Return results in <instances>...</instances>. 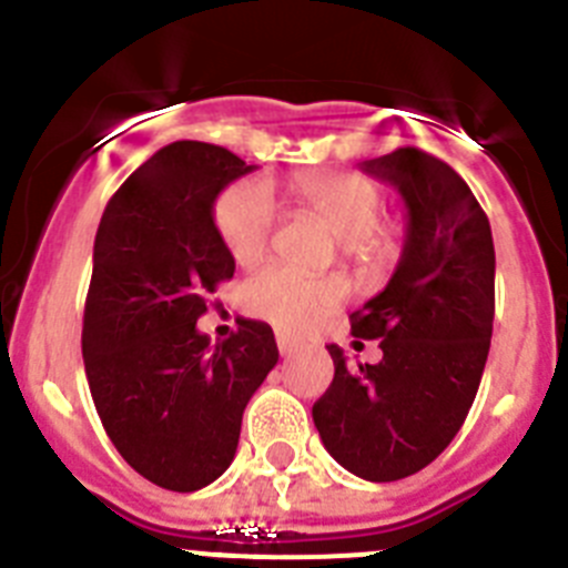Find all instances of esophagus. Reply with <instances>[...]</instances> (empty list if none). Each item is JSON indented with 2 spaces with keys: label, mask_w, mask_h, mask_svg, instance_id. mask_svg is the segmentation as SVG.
<instances>
[{
  "label": "esophagus",
  "mask_w": 568,
  "mask_h": 568,
  "mask_svg": "<svg viewBox=\"0 0 568 568\" xmlns=\"http://www.w3.org/2000/svg\"><path fill=\"white\" fill-rule=\"evenodd\" d=\"M275 344H278L281 355H293L298 349V341L290 338L287 333H275Z\"/></svg>",
  "instance_id": "34e87169"
}]
</instances>
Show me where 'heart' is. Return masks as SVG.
Here are the masks:
<instances>
[{"instance_id":"heart-1","label":"heart","mask_w":568,"mask_h":568,"mask_svg":"<svg viewBox=\"0 0 568 568\" xmlns=\"http://www.w3.org/2000/svg\"><path fill=\"white\" fill-rule=\"evenodd\" d=\"M295 202L327 224L346 258L361 267H378L395 255V230L381 222L384 195L366 175L298 173L290 179ZM215 230L239 264H255L267 253L278 222V202L264 179L233 182L215 202ZM344 281L329 275H301L287 267H267L244 284V310L275 324L284 333L315 327L344 301Z\"/></svg>"}]
</instances>
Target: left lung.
<instances>
[{
    "label": "left lung",
    "instance_id": "1",
    "mask_svg": "<svg viewBox=\"0 0 568 568\" xmlns=\"http://www.w3.org/2000/svg\"><path fill=\"white\" fill-rule=\"evenodd\" d=\"M364 170L398 187L409 219L389 284L349 315L355 338H378L384 358L349 366L329 344L335 375L313 420L344 469L389 484L433 464L478 395L495 318V244L469 184L435 155L398 148Z\"/></svg>",
    "mask_w": 568,
    "mask_h": 568
}]
</instances>
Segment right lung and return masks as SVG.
<instances>
[{"mask_svg": "<svg viewBox=\"0 0 568 568\" xmlns=\"http://www.w3.org/2000/svg\"><path fill=\"white\" fill-rule=\"evenodd\" d=\"M219 144L173 142L115 190L93 244L82 358L104 433L150 484L195 491L230 464L241 415L278 364L270 324L210 346L195 321L235 261L215 195L250 173Z\"/></svg>", "mask_w": 568, "mask_h": 568, "instance_id": "obj_1", "label": "right lung"}]
</instances>
